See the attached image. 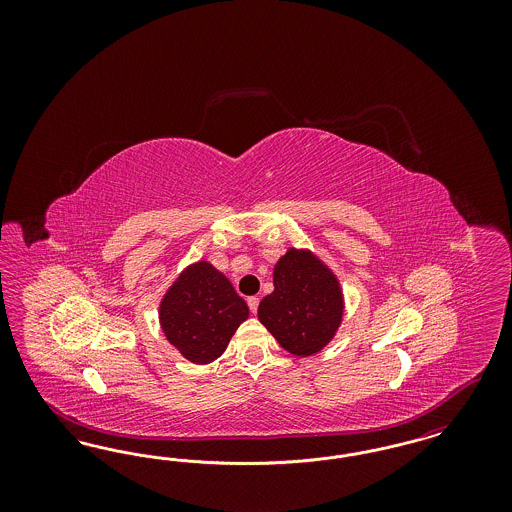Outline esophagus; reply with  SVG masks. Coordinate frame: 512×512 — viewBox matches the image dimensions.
<instances>
[{
    "instance_id": "esophagus-1",
    "label": "esophagus",
    "mask_w": 512,
    "mask_h": 512,
    "mask_svg": "<svg viewBox=\"0 0 512 512\" xmlns=\"http://www.w3.org/2000/svg\"><path fill=\"white\" fill-rule=\"evenodd\" d=\"M247 305H249V311L255 315L259 309V297H247Z\"/></svg>"
}]
</instances>
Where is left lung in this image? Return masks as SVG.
Here are the masks:
<instances>
[{
    "label": "left lung",
    "mask_w": 512,
    "mask_h": 512,
    "mask_svg": "<svg viewBox=\"0 0 512 512\" xmlns=\"http://www.w3.org/2000/svg\"><path fill=\"white\" fill-rule=\"evenodd\" d=\"M257 315L286 351L315 355L340 326V284L309 251L288 249L274 267V292L259 303Z\"/></svg>",
    "instance_id": "8db88e82"
}]
</instances>
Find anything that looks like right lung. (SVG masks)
<instances>
[{"label": "right lung", "mask_w": 512, "mask_h": 512, "mask_svg": "<svg viewBox=\"0 0 512 512\" xmlns=\"http://www.w3.org/2000/svg\"><path fill=\"white\" fill-rule=\"evenodd\" d=\"M247 317L244 299L207 261L186 268L159 307L167 340L195 365H207L220 357Z\"/></svg>", "instance_id": "add662e5"}]
</instances>
